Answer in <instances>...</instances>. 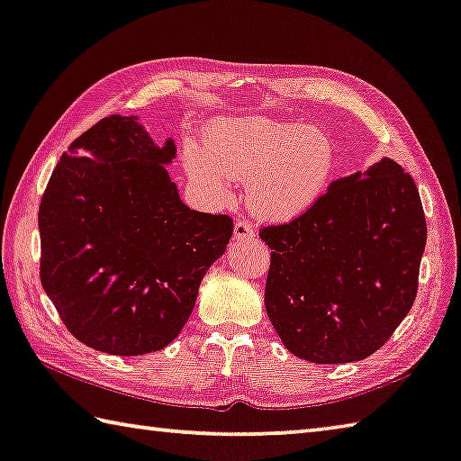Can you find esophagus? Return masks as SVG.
Segmentation results:
<instances>
[{"instance_id":"esophagus-1","label":"esophagus","mask_w":461,"mask_h":461,"mask_svg":"<svg viewBox=\"0 0 461 461\" xmlns=\"http://www.w3.org/2000/svg\"><path fill=\"white\" fill-rule=\"evenodd\" d=\"M252 238H254V228H252V225H249L244 220L236 221V225H233V240L244 241V240H252Z\"/></svg>"}]
</instances>
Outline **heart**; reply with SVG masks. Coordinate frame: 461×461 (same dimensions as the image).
<instances>
[{"mask_svg": "<svg viewBox=\"0 0 461 461\" xmlns=\"http://www.w3.org/2000/svg\"><path fill=\"white\" fill-rule=\"evenodd\" d=\"M207 143L185 139L183 167L209 202H225L233 183H248V207L270 221H290L311 209L329 185L334 149L306 124L267 119L215 121Z\"/></svg>", "mask_w": 461, "mask_h": 461, "instance_id": "obj_1", "label": "heart"}]
</instances>
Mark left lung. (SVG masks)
<instances>
[{"instance_id": "left-lung-1", "label": "left lung", "mask_w": 461, "mask_h": 461, "mask_svg": "<svg viewBox=\"0 0 461 461\" xmlns=\"http://www.w3.org/2000/svg\"><path fill=\"white\" fill-rule=\"evenodd\" d=\"M259 238L272 249L266 312L284 347L339 365L379 350L411 311L428 225L411 175L383 157Z\"/></svg>"}]
</instances>
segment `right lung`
<instances>
[{"label":"right lung","instance_id":"right-lung-1","mask_svg":"<svg viewBox=\"0 0 461 461\" xmlns=\"http://www.w3.org/2000/svg\"><path fill=\"white\" fill-rule=\"evenodd\" d=\"M177 147L113 114L74 140L40 203V278L86 347L137 357L165 348L194 311L233 221L189 209L171 181Z\"/></svg>","mask_w":461,"mask_h":461}]
</instances>
